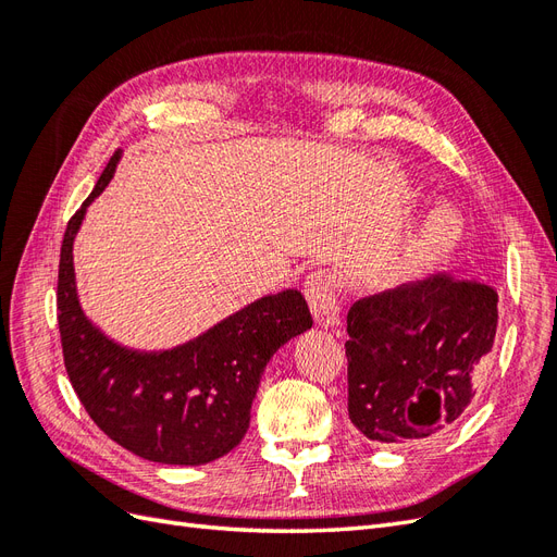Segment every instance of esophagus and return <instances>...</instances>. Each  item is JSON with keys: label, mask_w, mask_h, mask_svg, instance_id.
Here are the masks:
<instances>
[{"label": "esophagus", "mask_w": 557, "mask_h": 557, "mask_svg": "<svg viewBox=\"0 0 557 557\" xmlns=\"http://www.w3.org/2000/svg\"><path fill=\"white\" fill-rule=\"evenodd\" d=\"M305 295L311 313L320 327H334L339 323V299H336L334 278L325 269H315L305 281Z\"/></svg>", "instance_id": "1"}]
</instances>
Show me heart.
Listing matches in <instances>:
<instances>
[{
  "instance_id": "b5f03b06",
  "label": "heart",
  "mask_w": 557,
  "mask_h": 557,
  "mask_svg": "<svg viewBox=\"0 0 557 557\" xmlns=\"http://www.w3.org/2000/svg\"><path fill=\"white\" fill-rule=\"evenodd\" d=\"M462 230L465 223L455 209L446 205L428 209L401 244L399 267L407 272H423L440 264L460 244Z\"/></svg>"
}]
</instances>
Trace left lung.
Listing matches in <instances>:
<instances>
[{
	"mask_svg": "<svg viewBox=\"0 0 557 557\" xmlns=\"http://www.w3.org/2000/svg\"><path fill=\"white\" fill-rule=\"evenodd\" d=\"M346 323L350 423L381 444L428 440L474 397L495 344L497 293L440 274L358 299Z\"/></svg>",
	"mask_w": 557,
	"mask_h": 557,
	"instance_id": "left-lung-1",
	"label": "left lung"
}]
</instances>
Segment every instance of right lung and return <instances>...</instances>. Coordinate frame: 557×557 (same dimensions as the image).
<instances>
[{"label": "right lung", "instance_id": "obj_1", "mask_svg": "<svg viewBox=\"0 0 557 557\" xmlns=\"http://www.w3.org/2000/svg\"><path fill=\"white\" fill-rule=\"evenodd\" d=\"M117 160L115 153L62 239L58 325L66 374L97 428L115 444L150 462L207 465L244 440L267 362L311 330L313 320L299 290H281L170 350H137L109 339L81 307L74 239Z\"/></svg>", "mask_w": 557, "mask_h": 557}]
</instances>
